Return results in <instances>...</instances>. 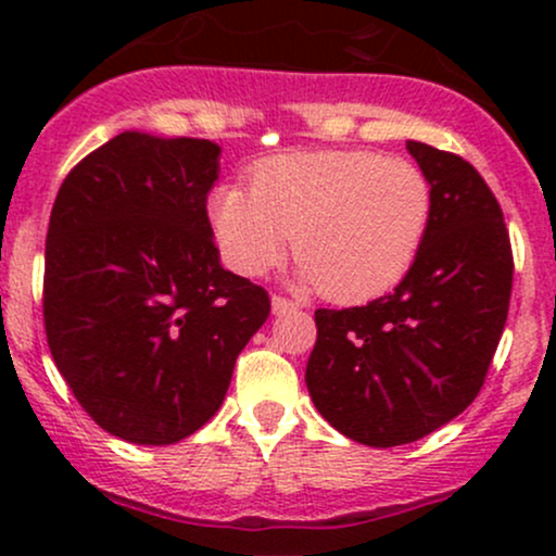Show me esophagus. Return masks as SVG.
Here are the masks:
<instances>
[{"mask_svg":"<svg viewBox=\"0 0 556 556\" xmlns=\"http://www.w3.org/2000/svg\"><path fill=\"white\" fill-rule=\"evenodd\" d=\"M300 305L295 303V300H287L282 295H274L271 298V314L274 316H285V314H292V311H298Z\"/></svg>","mask_w":556,"mask_h":556,"instance_id":"obj_1","label":"esophagus"}]
</instances>
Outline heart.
Masks as SVG:
<instances>
[{"instance_id": "obj_1", "label": "heart", "mask_w": 556, "mask_h": 556, "mask_svg": "<svg viewBox=\"0 0 556 556\" xmlns=\"http://www.w3.org/2000/svg\"><path fill=\"white\" fill-rule=\"evenodd\" d=\"M431 222V185L413 162L374 151H295L208 195L219 256L256 279L277 269L292 240L298 282L353 303L392 290L416 261Z\"/></svg>"}]
</instances>
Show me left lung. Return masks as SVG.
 <instances>
[{
  "mask_svg": "<svg viewBox=\"0 0 556 556\" xmlns=\"http://www.w3.org/2000/svg\"><path fill=\"white\" fill-rule=\"evenodd\" d=\"M407 151L431 185V222L405 279L358 308L316 311L305 384L353 442L397 446L457 418L500 344L513 292L502 208L468 162L420 140Z\"/></svg>",
  "mask_w": 556,
  "mask_h": 556,
  "instance_id": "obj_1",
  "label": "left lung"
}]
</instances>
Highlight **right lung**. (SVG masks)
I'll return each instance as SVG.
<instances>
[{"label": "right lung", "mask_w": 556, "mask_h": 556, "mask_svg": "<svg viewBox=\"0 0 556 556\" xmlns=\"http://www.w3.org/2000/svg\"><path fill=\"white\" fill-rule=\"evenodd\" d=\"M222 149L125 130L62 182L47 232L43 324L83 410L132 444H175L225 402L269 318L264 287L227 271L206 195Z\"/></svg>", "instance_id": "1"}]
</instances>
